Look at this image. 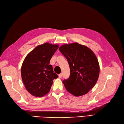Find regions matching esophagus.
<instances>
[{
	"label": "esophagus",
	"instance_id": "obj_1",
	"mask_svg": "<svg viewBox=\"0 0 124 124\" xmlns=\"http://www.w3.org/2000/svg\"><path fill=\"white\" fill-rule=\"evenodd\" d=\"M58 77H59V78H61L62 77V73L59 74L58 75Z\"/></svg>",
	"mask_w": 124,
	"mask_h": 124
}]
</instances>
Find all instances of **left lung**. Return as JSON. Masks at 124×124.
I'll return each mask as SVG.
<instances>
[{"instance_id": "obj_1", "label": "left lung", "mask_w": 124, "mask_h": 124, "mask_svg": "<svg viewBox=\"0 0 124 124\" xmlns=\"http://www.w3.org/2000/svg\"><path fill=\"white\" fill-rule=\"evenodd\" d=\"M68 61L70 74L62 82L67 91L78 97L87 93L98 79L99 64L93 52L77 42L65 44L59 48Z\"/></svg>"}]
</instances>
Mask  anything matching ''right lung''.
<instances>
[{
  "label": "right lung",
  "instance_id": "add662e5",
  "mask_svg": "<svg viewBox=\"0 0 124 124\" xmlns=\"http://www.w3.org/2000/svg\"><path fill=\"white\" fill-rule=\"evenodd\" d=\"M58 48L57 44L39 45L26 56L21 68L22 81L27 91L33 96L41 97L49 92L58 76L50 61Z\"/></svg>",
  "mask_w": 124,
  "mask_h": 124
}]
</instances>
